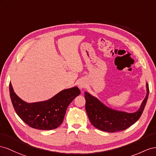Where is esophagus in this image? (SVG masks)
<instances>
[{
  "label": "esophagus",
  "instance_id": "34e87169",
  "mask_svg": "<svg viewBox=\"0 0 156 156\" xmlns=\"http://www.w3.org/2000/svg\"><path fill=\"white\" fill-rule=\"evenodd\" d=\"M78 86L79 87V88L80 89H83L84 87H86V83L83 82V81H80L78 83Z\"/></svg>",
  "mask_w": 156,
  "mask_h": 156
}]
</instances>
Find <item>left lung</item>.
<instances>
[{
	"instance_id": "8db88e82",
	"label": "left lung",
	"mask_w": 156,
	"mask_h": 156,
	"mask_svg": "<svg viewBox=\"0 0 156 156\" xmlns=\"http://www.w3.org/2000/svg\"><path fill=\"white\" fill-rule=\"evenodd\" d=\"M146 95L140 108L133 113L110 108L88 92L84 93L86 110L92 125L101 131L114 133L123 131L134 124L140 117L147 102L149 87L146 83Z\"/></svg>"
}]
</instances>
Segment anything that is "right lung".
Here are the masks:
<instances>
[{
    "mask_svg": "<svg viewBox=\"0 0 156 156\" xmlns=\"http://www.w3.org/2000/svg\"><path fill=\"white\" fill-rule=\"evenodd\" d=\"M9 90L16 114L29 126L40 130L58 127L63 122L70 103L80 94L79 88L73 87L62 90L48 100L29 103L16 94L11 82Z\"/></svg>",
    "mask_w": 156,
    "mask_h": 156,
    "instance_id": "obj_1",
    "label": "right lung"
}]
</instances>
